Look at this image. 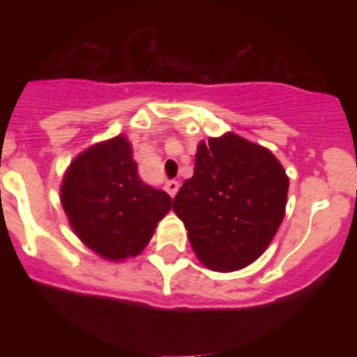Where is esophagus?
<instances>
[{
  "mask_svg": "<svg viewBox=\"0 0 357 357\" xmlns=\"http://www.w3.org/2000/svg\"><path fill=\"white\" fill-rule=\"evenodd\" d=\"M164 189H166V191H168L169 193V197H175L176 195V191H178V182L176 181H168L166 182V185H164Z\"/></svg>",
  "mask_w": 357,
  "mask_h": 357,
  "instance_id": "esophagus-1",
  "label": "esophagus"
}]
</instances>
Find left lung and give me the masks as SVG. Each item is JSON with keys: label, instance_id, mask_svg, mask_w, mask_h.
<instances>
[{"label": "left lung", "instance_id": "obj_1", "mask_svg": "<svg viewBox=\"0 0 357 357\" xmlns=\"http://www.w3.org/2000/svg\"><path fill=\"white\" fill-rule=\"evenodd\" d=\"M289 181L266 148L236 134L198 144L195 172L173 198L202 263L234 272L254 263L282 223Z\"/></svg>", "mask_w": 357, "mask_h": 357}]
</instances>
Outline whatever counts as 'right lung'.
Here are the masks:
<instances>
[{"instance_id": "right-lung-1", "label": "right lung", "mask_w": 357, "mask_h": 357, "mask_svg": "<svg viewBox=\"0 0 357 357\" xmlns=\"http://www.w3.org/2000/svg\"><path fill=\"white\" fill-rule=\"evenodd\" d=\"M61 200L78 238L110 261L139 254L172 209L168 193L139 178L123 135L94 144L73 160Z\"/></svg>"}]
</instances>
